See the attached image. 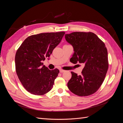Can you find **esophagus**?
Returning a JSON list of instances; mask_svg holds the SVG:
<instances>
[{"label": "esophagus", "mask_w": 123, "mask_h": 123, "mask_svg": "<svg viewBox=\"0 0 123 123\" xmlns=\"http://www.w3.org/2000/svg\"><path fill=\"white\" fill-rule=\"evenodd\" d=\"M59 71H60L61 73H64V72H66V71L64 70H62V69H60L59 70Z\"/></svg>", "instance_id": "esophagus-1"}]
</instances>
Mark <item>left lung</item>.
<instances>
[{
    "label": "left lung",
    "mask_w": 123,
    "mask_h": 123,
    "mask_svg": "<svg viewBox=\"0 0 123 123\" xmlns=\"http://www.w3.org/2000/svg\"><path fill=\"white\" fill-rule=\"evenodd\" d=\"M67 42L73 46L74 53L70 62L83 63L81 75L71 72L68 88L78 96L91 95L103 84L108 69V52L106 46L92 32H75L66 34Z\"/></svg>",
    "instance_id": "1"
}]
</instances>
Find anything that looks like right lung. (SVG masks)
Here are the masks:
<instances>
[{
  "instance_id": "obj_1",
  "label": "right lung",
  "mask_w": 123,
  "mask_h": 123,
  "mask_svg": "<svg viewBox=\"0 0 123 123\" xmlns=\"http://www.w3.org/2000/svg\"><path fill=\"white\" fill-rule=\"evenodd\" d=\"M65 32L43 33L26 38L15 58L17 75L24 87L31 94L42 95L53 88L59 71L50 70L43 61L49 57L60 43Z\"/></svg>"
}]
</instances>
